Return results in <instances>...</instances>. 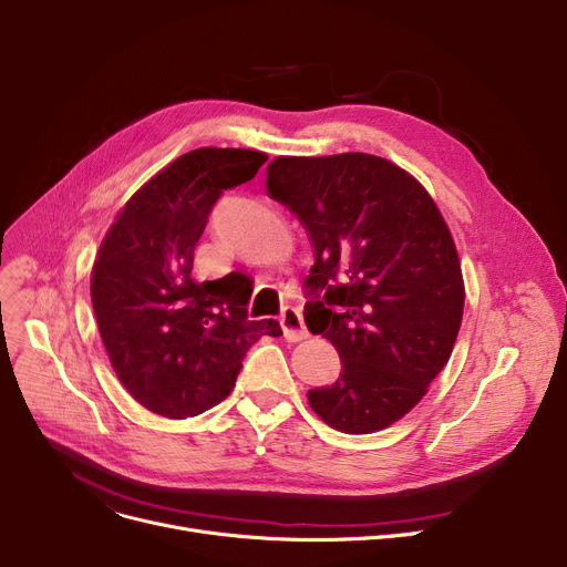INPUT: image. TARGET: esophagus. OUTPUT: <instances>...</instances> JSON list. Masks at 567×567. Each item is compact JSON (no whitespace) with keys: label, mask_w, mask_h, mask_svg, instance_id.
<instances>
[{"label":"esophagus","mask_w":567,"mask_h":567,"mask_svg":"<svg viewBox=\"0 0 567 567\" xmlns=\"http://www.w3.org/2000/svg\"><path fill=\"white\" fill-rule=\"evenodd\" d=\"M280 326H282L285 339H289V342H300V339L310 337L303 312H300L298 308H285L280 315Z\"/></svg>","instance_id":"obj_1"}]
</instances>
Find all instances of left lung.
<instances>
[{
	"label": "left lung",
	"mask_w": 567,
	"mask_h": 567,
	"mask_svg": "<svg viewBox=\"0 0 567 567\" xmlns=\"http://www.w3.org/2000/svg\"><path fill=\"white\" fill-rule=\"evenodd\" d=\"M267 192L315 248L306 323L330 339L339 379L308 392L344 433L388 429L422 401L463 321L458 252L426 188L383 157H278Z\"/></svg>",
	"instance_id": "8db88e82"
}]
</instances>
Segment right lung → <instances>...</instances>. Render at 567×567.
I'll use <instances>...</instances> for the list:
<instances>
[{"mask_svg": "<svg viewBox=\"0 0 567 567\" xmlns=\"http://www.w3.org/2000/svg\"><path fill=\"white\" fill-rule=\"evenodd\" d=\"M269 157L198 147L145 182L111 225L93 264L91 300L113 371L147 410L196 417L228 396L259 337L276 319H248L244 274L196 282L194 250L223 196Z\"/></svg>", "mask_w": 567, "mask_h": 567, "instance_id": "add662e5", "label": "right lung"}]
</instances>
